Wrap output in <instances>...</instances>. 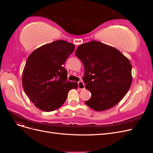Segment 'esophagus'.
Masks as SVG:
<instances>
[{"label":"esophagus","mask_w":153,"mask_h":153,"mask_svg":"<svg viewBox=\"0 0 153 153\" xmlns=\"http://www.w3.org/2000/svg\"><path fill=\"white\" fill-rule=\"evenodd\" d=\"M78 89L82 90V89H85V85L84 82L82 81H79L78 82Z\"/></svg>","instance_id":"esophagus-1"}]
</instances>
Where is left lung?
I'll list each match as a JSON object with an SVG mask.
<instances>
[{
  "instance_id": "obj_1",
  "label": "left lung",
  "mask_w": 153,
  "mask_h": 153,
  "mask_svg": "<svg viewBox=\"0 0 153 153\" xmlns=\"http://www.w3.org/2000/svg\"><path fill=\"white\" fill-rule=\"evenodd\" d=\"M75 55L84 64L83 80L91 93L85 103L99 112L117 105L131 85L129 59L117 49L97 41L79 45Z\"/></svg>"
}]
</instances>
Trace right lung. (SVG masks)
I'll return each instance as SVG.
<instances>
[{
    "label": "right lung",
    "instance_id": "obj_1",
    "mask_svg": "<svg viewBox=\"0 0 153 153\" xmlns=\"http://www.w3.org/2000/svg\"><path fill=\"white\" fill-rule=\"evenodd\" d=\"M75 50V45L57 40L41 46L27 59L23 71L22 86L36 107L52 112L62 105L69 91L78 84L67 80L64 64Z\"/></svg>",
    "mask_w": 153,
    "mask_h": 153
}]
</instances>
